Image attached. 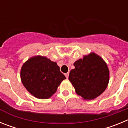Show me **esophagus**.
I'll return each instance as SVG.
<instances>
[{
  "mask_svg": "<svg viewBox=\"0 0 128 128\" xmlns=\"http://www.w3.org/2000/svg\"><path fill=\"white\" fill-rule=\"evenodd\" d=\"M68 75H69V74H68V73H66V74H65V77H66V79H68Z\"/></svg>",
  "mask_w": 128,
  "mask_h": 128,
  "instance_id": "obj_1",
  "label": "esophagus"
}]
</instances>
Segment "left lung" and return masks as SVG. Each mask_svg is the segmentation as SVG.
I'll use <instances>...</instances> for the list:
<instances>
[{
	"label": "left lung",
	"mask_w": 128,
	"mask_h": 128,
	"mask_svg": "<svg viewBox=\"0 0 128 128\" xmlns=\"http://www.w3.org/2000/svg\"><path fill=\"white\" fill-rule=\"evenodd\" d=\"M74 65L68 80L78 96L84 100H92L103 93L109 82L110 72L102 58L91 52L74 62Z\"/></svg>",
	"instance_id": "1"
}]
</instances>
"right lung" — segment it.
Returning <instances> with one entry per match:
<instances>
[{"mask_svg":"<svg viewBox=\"0 0 128 128\" xmlns=\"http://www.w3.org/2000/svg\"><path fill=\"white\" fill-rule=\"evenodd\" d=\"M20 78L26 90L41 99L50 98L66 79L56 62L40 55L30 58L24 63Z\"/></svg>","mask_w":128,"mask_h":128,"instance_id":"add662e5","label":"right lung"}]
</instances>
